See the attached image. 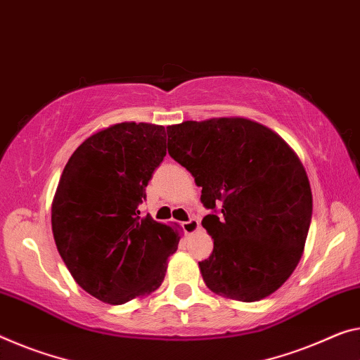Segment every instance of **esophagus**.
<instances>
[{
    "mask_svg": "<svg viewBox=\"0 0 360 360\" xmlns=\"http://www.w3.org/2000/svg\"><path fill=\"white\" fill-rule=\"evenodd\" d=\"M181 229H184V231L186 235H191L195 233V231L199 229V222L196 219H190L188 222H184L181 224Z\"/></svg>",
    "mask_w": 360,
    "mask_h": 360,
    "instance_id": "34e87169",
    "label": "esophagus"
}]
</instances>
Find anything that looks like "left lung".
Segmentation results:
<instances>
[{
    "label": "left lung",
    "instance_id": "8db88e82",
    "mask_svg": "<svg viewBox=\"0 0 360 360\" xmlns=\"http://www.w3.org/2000/svg\"><path fill=\"white\" fill-rule=\"evenodd\" d=\"M169 154L195 176L211 209L214 240L199 262L215 295L254 302L280 288L300 264L312 219V191L300 158L267 127L243 117L167 127Z\"/></svg>",
    "mask_w": 360,
    "mask_h": 360
}]
</instances>
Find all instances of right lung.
Segmentation results:
<instances>
[{
    "instance_id": "add662e5",
    "label": "right lung",
    "mask_w": 360,
    "mask_h": 360,
    "mask_svg": "<svg viewBox=\"0 0 360 360\" xmlns=\"http://www.w3.org/2000/svg\"><path fill=\"white\" fill-rule=\"evenodd\" d=\"M164 156L162 125L122 122L88 136L65 164L51 207L54 241L99 301L119 306L164 281L180 233L138 211Z\"/></svg>"
}]
</instances>
